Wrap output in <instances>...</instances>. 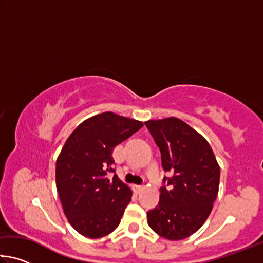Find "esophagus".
<instances>
[{
  "instance_id": "34e87169",
  "label": "esophagus",
  "mask_w": 263,
  "mask_h": 263,
  "mask_svg": "<svg viewBox=\"0 0 263 263\" xmlns=\"http://www.w3.org/2000/svg\"><path fill=\"white\" fill-rule=\"evenodd\" d=\"M144 189H145L144 185H135V190H136L137 194H140Z\"/></svg>"
}]
</instances>
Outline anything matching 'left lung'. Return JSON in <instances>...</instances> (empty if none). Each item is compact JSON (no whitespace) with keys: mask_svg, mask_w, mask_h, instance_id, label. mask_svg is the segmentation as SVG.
Returning a JSON list of instances; mask_svg holds the SVG:
<instances>
[{"mask_svg":"<svg viewBox=\"0 0 263 263\" xmlns=\"http://www.w3.org/2000/svg\"><path fill=\"white\" fill-rule=\"evenodd\" d=\"M161 152L167 185L160 201L147 212L149 228L160 237L182 240L202 228L211 213L219 188L220 168L211 146L199 133L179 118L145 122Z\"/></svg>","mask_w":263,"mask_h":263,"instance_id":"1","label":"left lung"}]
</instances>
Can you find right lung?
Masks as SVG:
<instances>
[{
    "mask_svg": "<svg viewBox=\"0 0 263 263\" xmlns=\"http://www.w3.org/2000/svg\"><path fill=\"white\" fill-rule=\"evenodd\" d=\"M141 127L109 111L86 119L66 140L57 159V190L65 216L84 237H105L121 222L132 191L116 174L108 177L112 151Z\"/></svg>",
    "mask_w": 263,
    "mask_h": 263,
    "instance_id": "right-lung-1",
    "label": "right lung"
}]
</instances>
